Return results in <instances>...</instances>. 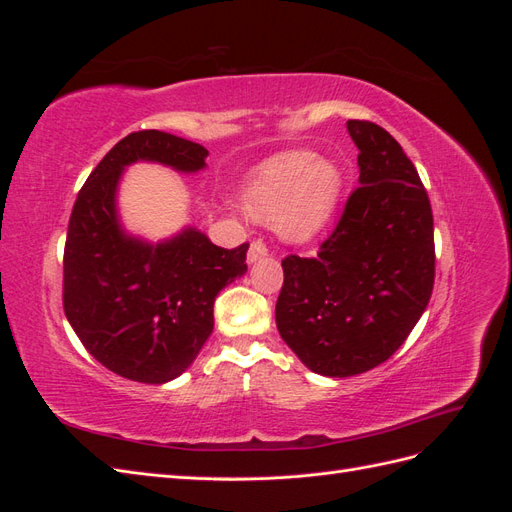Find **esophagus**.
<instances>
[{"label":"esophagus","mask_w":512,"mask_h":512,"mask_svg":"<svg viewBox=\"0 0 512 512\" xmlns=\"http://www.w3.org/2000/svg\"><path fill=\"white\" fill-rule=\"evenodd\" d=\"M267 254H269V250H267L265 243H262V241H252L250 243V250H247V262H250V265H254V262L262 260Z\"/></svg>","instance_id":"esophagus-1"}]
</instances>
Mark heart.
<instances>
[{"mask_svg":"<svg viewBox=\"0 0 512 512\" xmlns=\"http://www.w3.org/2000/svg\"><path fill=\"white\" fill-rule=\"evenodd\" d=\"M342 192V173L314 151H286L262 162L245 181L243 209L254 220L275 222L288 243H305L327 226Z\"/></svg>","mask_w":512,"mask_h":512,"instance_id":"1","label":"heart"}]
</instances>
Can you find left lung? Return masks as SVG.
I'll use <instances>...</instances> for the list:
<instances>
[{
	"label": "left lung",
	"instance_id": "8db88e82",
	"mask_svg": "<svg viewBox=\"0 0 512 512\" xmlns=\"http://www.w3.org/2000/svg\"><path fill=\"white\" fill-rule=\"evenodd\" d=\"M356 188L316 258L286 256L275 322L301 363L348 378L384 363L423 316L436 277L427 192L395 138L350 119Z\"/></svg>",
	"mask_w": 512,
	"mask_h": 512
}]
</instances>
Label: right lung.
<instances>
[{"label":"right lung","instance_id":"right-lung-1","mask_svg":"<svg viewBox=\"0 0 512 512\" xmlns=\"http://www.w3.org/2000/svg\"><path fill=\"white\" fill-rule=\"evenodd\" d=\"M209 151L160 130L132 132L106 153L81 188L64 250V312L87 352L117 376L164 384L188 369L213 331L220 290L247 271V243L224 250L185 226L151 243L123 228V170L156 162L198 173Z\"/></svg>","mask_w":512,"mask_h":512}]
</instances>
